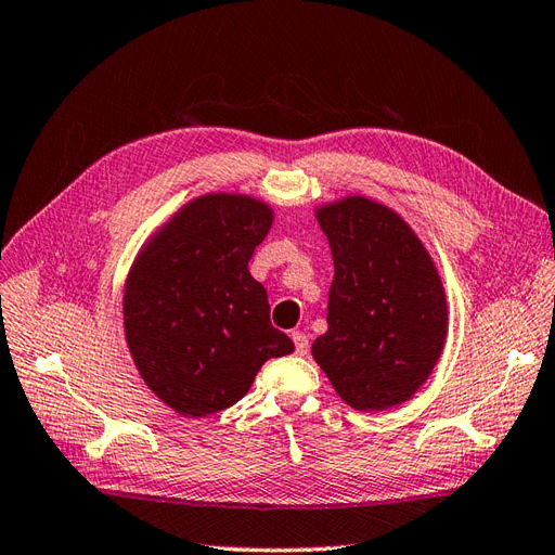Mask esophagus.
<instances>
[{"label": "esophagus", "mask_w": 555, "mask_h": 555, "mask_svg": "<svg viewBox=\"0 0 555 555\" xmlns=\"http://www.w3.org/2000/svg\"><path fill=\"white\" fill-rule=\"evenodd\" d=\"M293 344H295V351L299 356H305L309 351V339H307L305 332H293Z\"/></svg>", "instance_id": "obj_1"}]
</instances>
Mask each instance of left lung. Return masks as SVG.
I'll use <instances>...</instances> for the list:
<instances>
[{"label": "left lung", "mask_w": 555, "mask_h": 555, "mask_svg": "<svg viewBox=\"0 0 555 555\" xmlns=\"http://www.w3.org/2000/svg\"><path fill=\"white\" fill-rule=\"evenodd\" d=\"M335 279L327 332L311 356L339 398L358 411H386L418 392L449 335L444 281L406 220L365 195L319 204Z\"/></svg>", "instance_id": "8db88e82"}]
</instances>
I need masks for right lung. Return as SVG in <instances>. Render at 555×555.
Listing matches in <instances>:
<instances>
[{"label":"right lung","instance_id":"right-lung-1","mask_svg":"<svg viewBox=\"0 0 555 555\" xmlns=\"http://www.w3.org/2000/svg\"><path fill=\"white\" fill-rule=\"evenodd\" d=\"M274 209L244 193L185 202L141 244L125 279L122 330L139 376L188 418L240 402L269 358L295 344L269 323L248 272Z\"/></svg>","mask_w":555,"mask_h":555}]
</instances>
